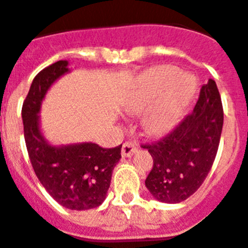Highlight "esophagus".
<instances>
[{"instance_id":"esophagus-1","label":"esophagus","mask_w":248,"mask_h":248,"mask_svg":"<svg viewBox=\"0 0 248 248\" xmlns=\"http://www.w3.org/2000/svg\"><path fill=\"white\" fill-rule=\"evenodd\" d=\"M137 151V145L134 143H124L122 146V156L123 157H130L131 155L135 154Z\"/></svg>"}]
</instances>
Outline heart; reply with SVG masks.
Here are the masks:
<instances>
[{
	"mask_svg": "<svg viewBox=\"0 0 248 248\" xmlns=\"http://www.w3.org/2000/svg\"><path fill=\"white\" fill-rule=\"evenodd\" d=\"M196 91L191 74L180 73L172 65H159L141 74L125 102V111L143 113L141 126L149 135H160L171 129Z\"/></svg>",
	"mask_w": 248,
	"mask_h": 248,
	"instance_id": "heart-1",
	"label": "heart"
}]
</instances>
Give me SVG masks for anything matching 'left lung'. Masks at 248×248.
<instances>
[{
  "mask_svg": "<svg viewBox=\"0 0 248 248\" xmlns=\"http://www.w3.org/2000/svg\"><path fill=\"white\" fill-rule=\"evenodd\" d=\"M222 125L220 93L209 79L191 113L156 143L143 145L154 160L145 186L157 201L181 202L200 187L216 157Z\"/></svg>",
  "mask_w": 248,
  "mask_h": 248,
  "instance_id": "obj_1",
  "label": "left lung"
}]
</instances>
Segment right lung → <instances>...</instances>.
<instances>
[{
  "mask_svg": "<svg viewBox=\"0 0 248 248\" xmlns=\"http://www.w3.org/2000/svg\"><path fill=\"white\" fill-rule=\"evenodd\" d=\"M68 61H58L34 77L22 107L25 141L39 183L63 207L83 211L98 207L107 198L122 145L100 148L91 141L53 144L41 128L39 111L50 87L69 73Z\"/></svg>",
  "mask_w": 248,
  "mask_h": 248,
  "instance_id": "add662e5",
  "label": "right lung"
}]
</instances>
